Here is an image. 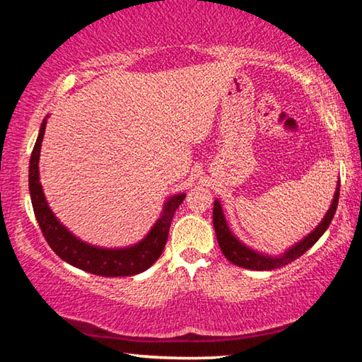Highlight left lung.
<instances>
[{"label":"left lung","instance_id":"left-lung-1","mask_svg":"<svg viewBox=\"0 0 362 362\" xmlns=\"http://www.w3.org/2000/svg\"><path fill=\"white\" fill-rule=\"evenodd\" d=\"M339 194H340V180L337 182L334 199L332 203H330L329 211L326 212V216H324L320 225H317L313 231L308 233L302 241L293 244V246L284 250V254L281 255H269V254L259 252V250H254L252 247L246 246L243 241L238 240V238L231 233L228 223H226V218L222 211V204H220L218 199H216L214 201L212 220H214V228H216L218 246L222 249V252L226 259L241 268L255 269V272H265V269H274V268L284 267L287 263L298 259L300 255H303L306 250L313 246V244L324 235V231L329 228V225L335 216L337 204H339Z\"/></svg>","mask_w":362,"mask_h":362}]
</instances>
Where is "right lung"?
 Instances as JSON below:
<instances>
[{
	"instance_id": "obj_1",
	"label": "right lung",
	"mask_w": 362,
	"mask_h": 362,
	"mask_svg": "<svg viewBox=\"0 0 362 362\" xmlns=\"http://www.w3.org/2000/svg\"><path fill=\"white\" fill-rule=\"evenodd\" d=\"M47 116L41 122L38 139L33 146L28 168V188L35 217L38 220L42 236L51 249L60 259L83 272L97 276H132L148 269L163 254L166 246L169 226L179 206L185 199V193L174 194L168 198L163 206V212L151 230L139 243L126 247H100L79 240L76 235L66 228L49 207L45 192L40 183V151L45 137Z\"/></svg>"
}]
</instances>
